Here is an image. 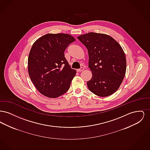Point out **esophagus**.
Masks as SVG:
<instances>
[{"mask_svg": "<svg viewBox=\"0 0 150 150\" xmlns=\"http://www.w3.org/2000/svg\"><path fill=\"white\" fill-rule=\"evenodd\" d=\"M84 68L83 67H81L80 69H78L77 70V71L78 72H81L82 71H83L84 70Z\"/></svg>", "mask_w": 150, "mask_h": 150, "instance_id": "obj_1", "label": "esophagus"}]
</instances>
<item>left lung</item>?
Returning a JSON list of instances; mask_svg holds the SVG:
<instances>
[{
	"label": "left lung",
	"instance_id": "left-lung-1",
	"mask_svg": "<svg viewBox=\"0 0 150 150\" xmlns=\"http://www.w3.org/2000/svg\"><path fill=\"white\" fill-rule=\"evenodd\" d=\"M88 50V65L92 73L87 86L100 97L114 93L124 78L127 61L120 45L111 36L89 33L77 38Z\"/></svg>",
	"mask_w": 150,
	"mask_h": 150
}]
</instances>
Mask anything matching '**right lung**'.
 I'll use <instances>...</instances> for the list:
<instances>
[{
  "mask_svg": "<svg viewBox=\"0 0 150 150\" xmlns=\"http://www.w3.org/2000/svg\"><path fill=\"white\" fill-rule=\"evenodd\" d=\"M75 39L67 34H47L33 44L29 53L28 72L38 91L57 98L69 89L76 70L64 57L65 50Z\"/></svg>",
  "mask_w": 150,
  "mask_h": 150,
  "instance_id": "obj_1",
  "label": "right lung"
}]
</instances>
